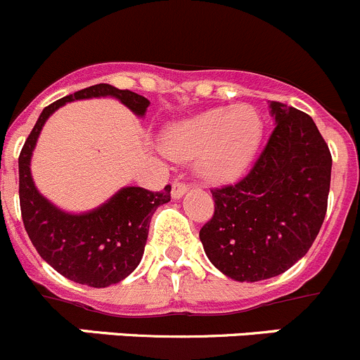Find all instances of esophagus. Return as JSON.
I'll return each instance as SVG.
<instances>
[{"instance_id": "esophagus-1", "label": "esophagus", "mask_w": 360, "mask_h": 360, "mask_svg": "<svg viewBox=\"0 0 360 360\" xmlns=\"http://www.w3.org/2000/svg\"><path fill=\"white\" fill-rule=\"evenodd\" d=\"M188 191V185L184 184V181H175L173 184V191H172V198L173 199H180L185 192Z\"/></svg>"}]
</instances>
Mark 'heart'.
I'll use <instances>...</instances> for the list:
<instances>
[{
  "mask_svg": "<svg viewBox=\"0 0 360 360\" xmlns=\"http://www.w3.org/2000/svg\"><path fill=\"white\" fill-rule=\"evenodd\" d=\"M262 131V119L254 106H220L166 127L161 148L169 158H195L202 179L231 181L250 166Z\"/></svg>",
  "mask_w": 360,
  "mask_h": 360,
  "instance_id": "obj_1",
  "label": "heart"
}]
</instances>
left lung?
I'll return each mask as SVG.
<instances>
[{"label":"left lung","instance_id":"obj_1","mask_svg":"<svg viewBox=\"0 0 360 360\" xmlns=\"http://www.w3.org/2000/svg\"><path fill=\"white\" fill-rule=\"evenodd\" d=\"M275 129L243 180L213 188L215 213L199 231L206 257L236 282L292 268L327 212L333 158L309 115L269 101Z\"/></svg>","mask_w":360,"mask_h":360}]
</instances>
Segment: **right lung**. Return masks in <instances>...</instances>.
<instances>
[{
    "instance_id": "right-lung-1",
    "label": "right lung",
    "mask_w": 360,
    "mask_h": 360,
    "mask_svg": "<svg viewBox=\"0 0 360 360\" xmlns=\"http://www.w3.org/2000/svg\"><path fill=\"white\" fill-rule=\"evenodd\" d=\"M92 98L119 99L136 117H143L150 105L136 92L98 84L44 108L19 155V199L24 227L40 257L71 282L103 289L122 282L138 268L152 215L158 206L169 201L172 187L150 192L129 185L98 208L82 213L64 212L38 191L31 175V158L45 122L66 103Z\"/></svg>"
}]
</instances>
